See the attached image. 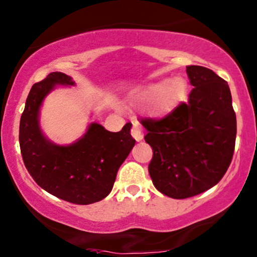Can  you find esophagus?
<instances>
[{
	"label": "esophagus",
	"instance_id": "1",
	"mask_svg": "<svg viewBox=\"0 0 257 257\" xmlns=\"http://www.w3.org/2000/svg\"><path fill=\"white\" fill-rule=\"evenodd\" d=\"M131 133H132L133 138H134L137 141L143 140V138H144L143 129H141V126H140V124H139L138 122H133V126H132Z\"/></svg>",
	"mask_w": 257,
	"mask_h": 257
}]
</instances>
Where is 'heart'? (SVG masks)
I'll return each mask as SVG.
<instances>
[{
	"label": "heart",
	"mask_w": 257,
	"mask_h": 257,
	"mask_svg": "<svg viewBox=\"0 0 257 257\" xmlns=\"http://www.w3.org/2000/svg\"><path fill=\"white\" fill-rule=\"evenodd\" d=\"M186 91L187 83L184 78L161 79L141 88L132 96V100L137 104L152 102V108L156 113L167 114L184 100Z\"/></svg>",
	"instance_id": "b5f03b06"
}]
</instances>
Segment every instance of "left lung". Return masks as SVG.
<instances>
[{
	"label": "left lung",
	"instance_id": "obj_1",
	"mask_svg": "<svg viewBox=\"0 0 257 257\" xmlns=\"http://www.w3.org/2000/svg\"><path fill=\"white\" fill-rule=\"evenodd\" d=\"M193 85L187 102L163 118H144L152 147L149 173L159 192L184 199L205 192L228 169L234 152L237 119L225 79L213 70L186 67Z\"/></svg>",
	"mask_w": 257,
	"mask_h": 257
}]
</instances>
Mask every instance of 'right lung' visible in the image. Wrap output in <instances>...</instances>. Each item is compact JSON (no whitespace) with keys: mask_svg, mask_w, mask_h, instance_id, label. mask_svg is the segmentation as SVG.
I'll return each instance as SVG.
<instances>
[{"mask_svg":"<svg viewBox=\"0 0 257 257\" xmlns=\"http://www.w3.org/2000/svg\"><path fill=\"white\" fill-rule=\"evenodd\" d=\"M55 84L75 82L65 73L52 72L29 93L19 126L23 161L36 184L53 196L81 205L99 202L111 192L119 167L135 145L132 123L117 133L91 123L76 143L55 145L44 138L38 123L43 99Z\"/></svg>","mask_w":257,"mask_h":257,"instance_id":"1","label":"right lung"}]
</instances>
